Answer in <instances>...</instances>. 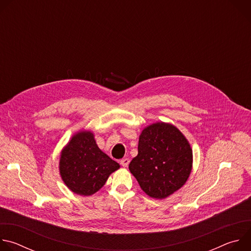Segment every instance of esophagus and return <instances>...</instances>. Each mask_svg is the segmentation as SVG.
Returning <instances> with one entry per match:
<instances>
[{
  "label": "esophagus",
  "mask_w": 251,
  "mask_h": 251,
  "mask_svg": "<svg viewBox=\"0 0 251 251\" xmlns=\"http://www.w3.org/2000/svg\"><path fill=\"white\" fill-rule=\"evenodd\" d=\"M129 163H130V160L128 159V158H125V159H122L121 161H120V164L123 166V167H127L128 165H129Z\"/></svg>",
  "instance_id": "esophagus-1"
}]
</instances>
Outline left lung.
Wrapping results in <instances>:
<instances>
[{
  "mask_svg": "<svg viewBox=\"0 0 251 251\" xmlns=\"http://www.w3.org/2000/svg\"><path fill=\"white\" fill-rule=\"evenodd\" d=\"M193 167V151L183 133L172 124L158 122L139 137L138 155L129 170L141 189L153 199H165L181 189Z\"/></svg>",
  "mask_w": 251,
  "mask_h": 251,
  "instance_id": "left-lung-1",
  "label": "left lung"
}]
</instances>
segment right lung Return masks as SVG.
Listing matches in <instances>:
<instances>
[{
    "mask_svg": "<svg viewBox=\"0 0 251 251\" xmlns=\"http://www.w3.org/2000/svg\"><path fill=\"white\" fill-rule=\"evenodd\" d=\"M119 168L117 162L98 148L90 131L74 135L61 151L59 160L62 181L70 191L80 196L98 192L110 174Z\"/></svg>",
    "mask_w": 251,
    "mask_h": 251,
    "instance_id": "1",
    "label": "right lung"
}]
</instances>
